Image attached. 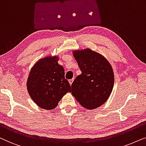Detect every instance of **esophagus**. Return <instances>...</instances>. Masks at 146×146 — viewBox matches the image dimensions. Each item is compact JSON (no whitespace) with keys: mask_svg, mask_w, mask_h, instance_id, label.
Instances as JSON below:
<instances>
[{"mask_svg":"<svg viewBox=\"0 0 146 146\" xmlns=\"http://www.w3.org/2000/svg\"><path fill=\"white\" fill-rule=\"evenodd\" d=\"M73 80H74V79H70V80L69 81V82L70 85H71L72 83H73Z\"/></svg>","mask_w":146,"mask_h":146,"instance_id":"1","label":"esophagus"}]
</instances>
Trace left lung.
<instances>
[{
	"label": "left lung",
	"mask_w": 146,
	"mask_h": 146,
	"mask_svg": "<svg viewBox=\"0 0 146 146\" xmlns=\"http://www.w3.org/2000/svg\"><path fill=\"white\" fill-rule=\"evenodd\" d=\"M81 74L72 83L71 93L83 108H99L110 98L114 85L111 65L101 54L86 48L73 51Z\"/></svg>",
	"instance_id": "1"
}]
</instances>
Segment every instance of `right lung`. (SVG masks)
Listing matches in <instances>:
<instances>
[{
	"mask_svg": "<svg viewBox=\"0 0 146 146\" xmlns=\"http://www.w3.org/2000/svg\"><path fill=\"white\" fill-rule=\"evenodd\" d=\"M57 56L40 59L31 69L27 79L29 94L40 108L53 110L71 87L65 79V70L58 63Z\"/></svg>",
	"mask_w": 146,
	"mask_h": 146,
	"instance_id": "obj_1",
	"label": "right lung"
}]
</instances>
